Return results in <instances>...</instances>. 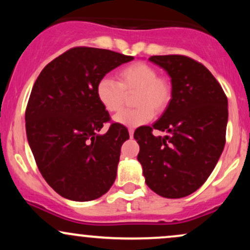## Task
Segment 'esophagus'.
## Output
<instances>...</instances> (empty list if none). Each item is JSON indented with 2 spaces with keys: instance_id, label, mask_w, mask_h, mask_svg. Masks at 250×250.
Segmentation results:
<instances>
[{
  "instance_id": "obj_1",
  "label": "esophagus",
  "mask_w": 250,
  "mask_h": 250,
  "mask_svg": "<svg viewBox=\"0 0 250 250\" xmlns=\"http://www.w3.org/2000/svg\"><path fill=\"white\" fill-rule=\"evenodd\" d=\"M129 136L130 137L134 136V129H129Z\"/></svg>"
}]
</instances>
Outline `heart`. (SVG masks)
Masks as SVG:
<instances>
[{
  "label": "heart",
  "instance_id": "1",
  "mask_svg": "<svg viewBox=\"0 0 250 250\" xmlns=\"http://www.w3.org/2000/svg\"><path fill=\"white\" fill-rule=\"evenodd\" d=\"M119 82L109 76L97 81L96 96L102 107L109 113L122 108L125 94L136 93L135 109L123 110L114 117V121L129 128L139 127L153 119L154 114H162L171 101L173 88L166 77L159 76L153 65L137 62L122 68L117 74Z\"/></svg>",
  "mask_w": 250,
  "mask_h": 250
}]
</instances>
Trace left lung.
Segmentation results:
<instances>
[{
    "instance_id": "left-lung-1",
    "label": "left lung",
    "mask_w": 250,
    "mask_h": 250,
    "mask_svg": "<svg viewBox=\"0 0 250 250\" xmlns=\"http://www.w3.org/2000/svg\"><path fill=\"white\" fill-rule=\"evenodd\" d=\"M171 79V101L159 121L134 133L146 183L167 199L196 191L207 181L226 143L228 100L200 62L183 55L151 56ZM154 128L165 137H154Z\"/></svg>"
}]
</instances>
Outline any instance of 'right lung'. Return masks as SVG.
<instances>
[{
    "label": "right lung",
    "mask_w": 250,
    "mask_h": 250,
    "mask_svg": "<svg viewBox=\"0 0 250 250\" xmlns=\"http://www.w3.org/2000/svg\"><path fill=\"white\" fill-rule=\"evenodd\" d=\"M133 56L99 48H71L48 63L34 83L25 130L40 173L57 194L85 202L116 179L125 125L111 123L96 96L97 81Z\"/></svg>",
    "instance_id": "1"
}]
</instances>
